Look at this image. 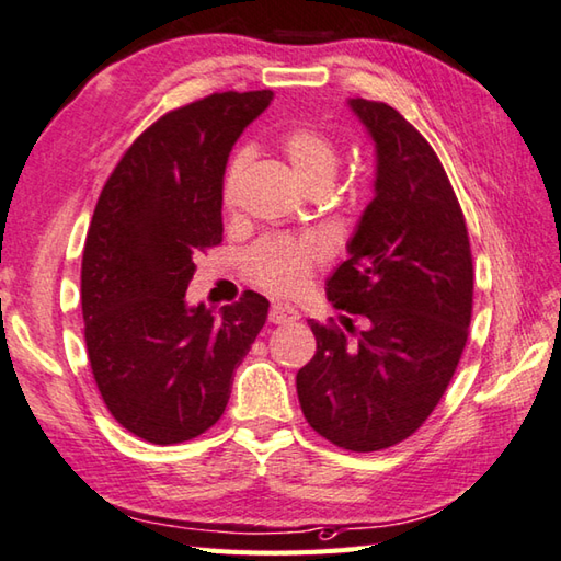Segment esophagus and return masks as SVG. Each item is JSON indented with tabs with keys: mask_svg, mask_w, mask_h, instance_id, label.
Instances as JSON below:
<instances>
[{
	"mask_svg": "<svg viewBox=\"0 0 561 561\" xmlns=\"http://www.w3.org/2000/svg\"><path fill=\"white\" fill-rule=\"evenodd\" d=\"M300 317V312L293 308V305L288 302H276L271 305V312H268V320L273 324H288V322H295Z\"/></svg>",
	"mask_w": 561,
	"mask_h": 561,
	"instance_id": "34e87169",
	"label": "esophagus"
}]
</instances>
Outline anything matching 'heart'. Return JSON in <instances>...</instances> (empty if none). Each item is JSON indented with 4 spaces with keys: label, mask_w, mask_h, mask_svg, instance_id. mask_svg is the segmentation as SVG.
<instances>
[{
    "label": "heart",
    "mask_w": 561,
    "mask_h": 561,
    "mask_svg": "<svg viewBox=\"0 0 561 561\" xmlns=\"http://www.w3.org/2000/svg\"><path fill=\"white\" fill-rule=\"evenodd\" d=\"M278 146L305 185L332 183L340 168V149L330 134L310 124H295L280 131ZM247 163V149L229 156L219 181V199L225 207L234 205ZM327 259H330V247L320 234H266L247 251L244 268L249 280L259 288L295 295L310 283L314 268L322 266Z\"/></svg>",
    "instance_id": "1"
}]
</instances>
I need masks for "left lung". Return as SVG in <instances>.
<instances>
[{"instance_id":"left-lung-1","label":"left lung","mask_w":561,"mask_h":561,"mask_svg":"<svg viewBox=\"0 0 561 561\" xmlns=\"http://www.w3.org/2000/svg\"><path fill=\"white\" fill-rule=\"evenodd\" d=\"M376 141V197L327 280L336 310L364 317L310 320L317 352L298 371L310 427L348 451L398 445L425 425L469 340L473 259L467 219L445 165L403 114L352 100Z\"/></svg>"}]
</instances>
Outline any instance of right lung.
I'll return each mask as SVG.
<instances>
[{
    "instance_id": "add662e5",
    "label": "right lung",
    "mask_w": 561,
    "mask_h": 561,
    "mask_svg": "<svg viewBox=\"0 0 561 561\" xmlns=\"http://www.w3.org/2000/svg\"><path fill=\"white\" fill-rule=\"evenodd\" d=\"M271 90L213 92L136 136L104 183L82 251L84 344L104 405L131 435L181 445L221 417L234 368L266 324L247 290L221 317L185 290L221 244L219 181Z\"/></svg>"
}]
</instances>
